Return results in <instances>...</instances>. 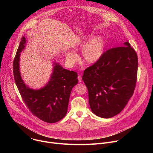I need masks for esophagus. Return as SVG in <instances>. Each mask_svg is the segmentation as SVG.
Wrapping results in <instances>:
<instances>
[{"label": "esophagus", "instance_id": "1", "mask_svg": "<svg viewBox=\"0 0 153 153\" xmlns=\"http://www.w3.org/2000/svg\"><path fill=\"white\" fill-rule=\"evenodd\" d=\"M78 80H79V82H82V77L80 75H79L78 76Z\"/></svg>", "mask_w": 153, "mask_h": 153}]
</instances>
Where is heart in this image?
Instances as JSON below:
<instances>
[{"label":"heart","instance_id":"obj_1","mask_svg":"<svg viewBox=\"0 0 153 153\" xmlns=\"http://www.w3.org/2000/svg\"><path fill=\"white\" fill-rule=\"evenodd\" d=\"M92 37V35H88L79 39L73 46L74 50L82 48L81 51V59L86 64L96 63L102 56L105 48V41L101 36ZM65 57L70 64H74L77 59V54L73 51L65 53Z\"/></svg>","mask_w":153,"mask_h":153}]
</instances>
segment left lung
I'll return each mask as SVG.
<instances>
[{
	"mask_svg": "<svg viewBox=\"0 0 153 153\" xmlns=\"http://www.w3.org/2000/svg\"><path fill=\"white\" fill-rule=\"evenodd\" d=\"M138 68L135 50L128 42L111 48L83 72L92 112L102 118L120 113L134 93Z\"/></svg>",
	"mask_w": 153,
	"mask_h": 153,
	"instance_id": "1",
	"label": "left lung"
}]
</instances>
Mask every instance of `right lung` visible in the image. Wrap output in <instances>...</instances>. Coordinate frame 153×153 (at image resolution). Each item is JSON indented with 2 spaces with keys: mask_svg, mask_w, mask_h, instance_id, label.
Masks as SVG:
<instances>
[{
  "mask_svg": "<svg viewBox=\"0 0 153 153\" xmlns=\"http://www.w3.org/2000/svg\"><path fill=\"white\" fill-rule=\"evenodd\" d=\"M22 37L13 61V74L16 86L24 103L31 113L47 123H55L67 114L71 91L77 84V73L63 68L56 62L48 82L39 90L30 88L21 77L19 67L20 53L26 46Z\"/></svg>",
  "mask_w": 153,
  "mask_h": 153,
  "instance_id": "add662e5",
  "label": "right lung"
}]
</instances>
